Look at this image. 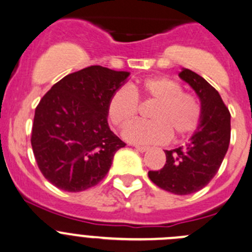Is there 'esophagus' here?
<instances>
[{
  "label": "esophagus",
  "instance_id": "1",
  "mask_svg": "<svg viewBox=\"0 0 252 252\" xmlns=\"http://www.w3.org/2000/svg\"><path fill=\"white\" fill-rule=\"evenodd\" d=\"M135 149L138 151H140V153H145L146 150H149L148 146H140V145H135Z\"/></svg>",
  "mask_w": 252,
  "mask_h": 252
}]
</instances>
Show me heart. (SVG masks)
<instances>
[{
	"label": "heart",
	"instance_id": "b5f03b06",
	"mask_svg": "<svg viewBox=\"0 0 252 252\" xmlns=\"http://www.w3.org/2000/svg\"><path fill=\"white\" fill-rule=\"evenodd\" d=\"M156 101L150 111L151 121L136 122L123 131L126 140L138 144L166 143L173 135L185 138L198 128L202 107L198 98L176 80L155 76L113 91L108 101V118L114 126L124 128L138 117L139 97Z\"/></svg>",
	"mask_w": 252,
	"mask_h": 252
}]
</instances>
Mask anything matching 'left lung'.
Segmentation results:
<instances>
[{"label":"left lung","instance_id":"obj_1","mask_svg":"<svg viewBox=\"0 0 252 252\" xmlns=\"http://www.w3.org/2000/svg\"><path fill=\"white\" fill-rule=\"evenodd\" d=\"M178 76L199 97L201 123L186 146L165 150V166L148 175L165 191L185 196L206 187L218 172L230 143V113L219 92L203 77L188 69Z\"/></svg>","mask_w":252,"mask_h":252}]
</instances>
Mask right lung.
<instances>
[{"instance_id": "right-lung-1", "label": "right lung", "mask_w": 252, "mask_h": 252, "mask_svg": "<svg viewBox=\"0 0 252 252\" xmlns=\"http://www.w3.org/2000/svg\"><path fill=\"white\" fill-rule=\"evenodd\" d=\"M128 71L94 65L56 82L35 108L32 148L39 170L55 187L81 192L101 182L126 146L108 126L111 94Z\"/></svg>"}]
</instances>
